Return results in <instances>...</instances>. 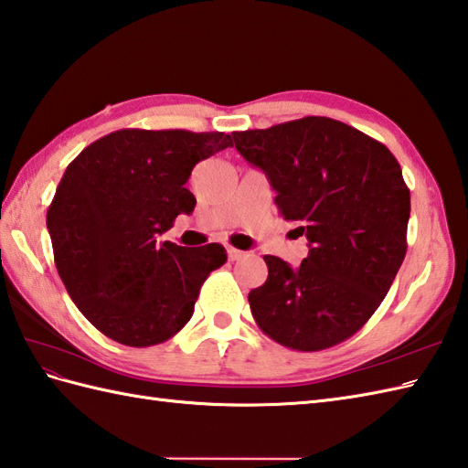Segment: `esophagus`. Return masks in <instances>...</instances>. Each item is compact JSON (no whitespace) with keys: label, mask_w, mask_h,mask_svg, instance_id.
Wrapping results in <instances>:
<instances>
[{"label":"esophagus","mask_w":468,"mask_h":468,"mask_svg":"<svg viewBox=\"0 0 468 468\" xmlns=\"http://www.w3.org/2000/svg\"><path fill=\"white\" fill-rule=\"evenodd\" d=\"M227 257H229V261H239L241 257H245V253L239 251V249L229 245V247H227Z\"/></svg>","instance_id":"obj_1"}]
</instances>
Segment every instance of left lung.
Here are the masks:
<instances>
[{
  "label": "left lung",
  "instance_id": "8db88e82",
  "mask_svg": "<svg viewBox=\"0 0 468 468\" xmlns=\"http://www.w3.org/2000/svg\"><path fill=\"white\" fill-rule=\"evenodd\" d=\"M239 154L263 169L283 219L299 223V267L265 255L267 281L249 292L253 319L295 351L353 336L381 305L407 253L410 193L377 139L331 117L235 132Z\"/></svg>",
  "mask_w": 468,
  "mask_h": 468
}]
</instances>
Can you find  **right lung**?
Segmentation results:
<instances>
[{
	"label": "right lung",
	"instance_id": "add662e5",
	"mask_svg": "<svg viewBox=\"0 0 468 468\" xmlns=\"http://www.w3.org/2000/svg\"><path fill=\"white\" fill-rule=\"evenodd\" d=\"M221 132L119 129L75 157L48 209L58 273L97 331L127 346L171 339L191 319L225 247L157 243L191 213L185 187L199 161L231 147Z\"/></svg>",
	"mask_w": 468,
	"mask_h": 468
}]
</instances>
